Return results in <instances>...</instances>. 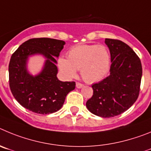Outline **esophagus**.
I'll return each instance as SVG.
<instances>
[{
  "mask_svg": "<svg viewBox=\"0 0 151 151\" xmlns=\"http://www.w3.org/2000/svg\"><path fill=\"white\" fill-rule=\"evenodd\" d=\"M83 86V84L81 83H76V87L77 88V89H81V88H82Z\"/></svg>",
  "mask_w": 151,
  "mask_h": 151,
  "instance_id": "34e87169",
  "label": "esophagus"
}]
</instances>
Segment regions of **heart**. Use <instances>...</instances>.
<instances>
[{"label": "heart", "instance_id": "b5f03b06", "mask_svg": "<svg viewBox=\"0 0 151 151\" xmlns=\"http://www.w3.org/2000/svg\"><path fill=\"white\" fill-rule=\"evenodd\" d=\"M58 66L62 76L68 80L75 77L81 69L84 81L98 82L109 71L111 56L103 45H79L69 50L68 58L59 57Z\"/></svg>", "mask_w": 151, "mask_h": 151}]
</instances>
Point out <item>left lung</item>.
Listing matches in <instances>:
<instances>
[{"instance_id": "left-lung-1", "label": "left lung", "mask_w": 151, "mask_h": 151, "mask_svg": "<svg viewBox=\"0 0 151 151\" xmlns=\"http://www.w3.org/2000/svg\"><path fill=\"white\" fill-rule=\"evenodd\" d=\"M104 42L111 53L110 75L92 86L93 95L86 105L93 114L108 118L121 114L135 102L142 67L136 53L124 42L109 38Z\"/></svg>"}]
</instances>
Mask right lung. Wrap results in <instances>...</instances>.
<instances>
[{
	"mask_svg": "<svg viewBox=\"0 0 151 151\" xmlns=\"http://www.w3.org/2000/svg\"><path fill=\"white\" fill-rule=\"evenodd\" d=\"M65 42L56 39L32 38L24 43L12 55L9 64V87L22 107L40 114L56 112L66 96L75 89V82H62L57 78L58 58ZM42 55L46 59L42 70L33 76L28 72L29 56Z\"/></svg>",
	"mask_w": 151,
	"mask_h": 151,
	"instance_id": "obj_1",
	"label": "right lung"
}]
</instances>
